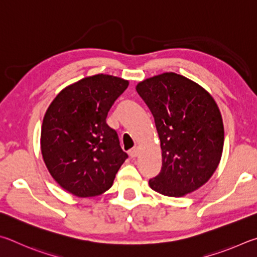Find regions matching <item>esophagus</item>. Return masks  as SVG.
Listing matches in <instances>:
<instances>
[{"label":"esophagus","mask_w":257,"mask_h":257,"mask_svg":"<svg viewBox=\"0 0 257 257\" xmlns=\"http://www.w3.org/2000/svg\"><path fill=\"white\" fill-rule=\"evenodd\" d=\"M138 155H139V149H138V148H136V149H133V150L130 151V157H131V158H137Z\"/></svg>","instance_id":"34e87169"}]
</instances>
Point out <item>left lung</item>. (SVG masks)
<instances>
[{
  "mask_svg": "<svg viewBox=\"0 0 257 257\" xmlns=\"http://www.w3.org/2000/svg\"><path fill=\"white\" fill-rule=\"evenodd\" d=\"M137 91L154 115L163 167L149 185L181 197L209 181L223 149V123L217 102L194 81L173 72L147 79Z\"/></svg>",
  "mask_w": 257,
  "mask_h": 257,
  "instance_id": "1",
  "label": "left lung"
}]
</instances>
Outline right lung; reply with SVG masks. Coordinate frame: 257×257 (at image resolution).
Returning <instances> with one entry per match:
<instances>
[{
    "mask_svg": "<svg viewBox=\"0 0 257 257\" xmlns=\"http://www.w3.org/2000/svg\"><path fill=\"white\" fill-rule=\"evenodd\" d=\"M128 81L108 74L88 76L57 94L44 116L40 148L58 185L79 197L109 190L127 158L118 136L106 123Z\"/></svg>",
    "mask_w": 257,
    "mask_h": 257,
    "instance_id": "add662e5",
    "label": "right lung"
}]
</instances>
